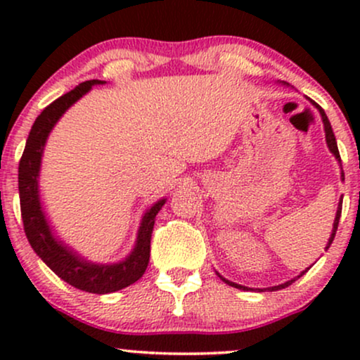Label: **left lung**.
<instances>
[{
  "label": "left lung",
  "instance_id": "obj_1",
  "mask_svg": "<svg viewBox=\"0 0 360 360\" xmlns=\"http://www.w3.org/2000/svg\"><path fill=\"white\" fill-rule=\"evenodd\" d=\"M313 105L316 106L318 111H320V115H321V120H323V125H325V137H326V143H328V148H330V152H332V154L335 155L338 160H340V154H338L337 140H335V135H333L332 125H330L328 118H326L325 111L321 110V106H320V105H316L315 101H313ZM342 181H344V172H342ZM340 213H342V200H340V203H338V208H337V217H335V221H333V230H332V235H330V238H328V243H326V247H325V249H328V247H330V243H332V242H333V238H335V233H337V226H338V220H340ZM304 272H307V271H303V272H301V274L298 276V278H301V276H303ZM220 278H221V276H220ZM298 278H295V279L288 281V283H284V284H279V286H274V288H267V289H269V291H278V289L288 288L289 284H292V281H296V279H298ZM221 281H225L226 284H230V286H233V288H237V289H247L245 286H240V284H235V283H232V281H229V279H225V278H221Z\"/></svg>",
  "mask_w": 360,
  "mask_h": 360
}]
</instances>
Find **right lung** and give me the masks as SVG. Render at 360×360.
<instances>
[{
  "mask_svg": "<svg viewBox=\"0 0 360 360\" xmlns=\"http://www.w3.org/2000/svg\"><path fill=\"white\" fill-rule=\"evenodd\" d=\"M103 82L105 81L98 79L81 82L77 88L52 101L32 125L18 166L20 208H22L25 235H27L32 249L60 279H64L74 288L81 289V291L94 292V295L115 292L118 289L130 286L142 278L148 266V257H150V238L155 214L166 203V200L157 201L143 214L135 249L125 260L118 264H110L108 266V264L89 262L53 237L39 198V171L44 146L53 125L64 115V111L79 100L82 94L88 93L91 86L103 84Z\"/></svg>",
  "mask_w": 360,
  "mask_h": 360,
  "instance_id": "right-lung-1",
  "label": "right lung"
}]
</instances>
